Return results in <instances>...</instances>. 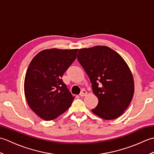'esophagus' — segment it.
<instances>
[{"instance_id":"34e87169","label":"esophagus","mask_w":154,"mask_h":154,"mask_svg":"<svg viewBox=\"0 0 154 154\" xmlns=\"http://www.w3.org/2000/svg\"><path fill=\"white\" fill-rule=\"evenodd\" d=\"M87 94V91L86 90H83L82 91H81V93H80V97H85L86 95V94Z\"/></svg>"}]
</instances>
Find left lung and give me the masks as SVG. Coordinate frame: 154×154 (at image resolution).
Segmentation results:
<instances>
[{"label":"left lung","mask_w":154,"mask_h":154,"mask_svg":"<svg viewBox=\"0 0 154 154\" xmlns=\"http://www.w3.org/2000/svg\"><path fill=\"white\" fill-rule=\"evenodd\" d=\"M78 54L77 60L99 99L92 112L104 120L119 118L129 106L134 93L128 65L117 52L104 45L80 49Z\"/></svg>","instance_id":"1"}]
</instances>
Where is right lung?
<instances>
[{"label":"right lung","mask_w":154,"mask_h":154,"mask_svg":"<svg viewBox=\"0 0 154 154\" xmlns=\"http://www.w3.org/2000/svg\"><path fill=\"white\" fill-rule=\"evenodd\" d=\"M78 49L44 50L32 59L26 73L24 94L30 109L52 120L71 105L73 97L61 78L75 60Z\"/></svg>","instance_id":"obj_1"}]
</instances>
